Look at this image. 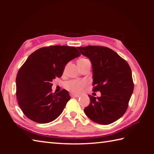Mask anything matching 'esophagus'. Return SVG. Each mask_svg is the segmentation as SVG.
<instances>
[{
	"mask_svg": "<svg viewBox=\"0 0 154 154\" xmlns=\"http://www.w3.org/2000/svg\"><path fill=\"white\" fill-rule=\"evenodd\" d=\"M70 96H71V97H80V95H79V94H74V93H72V92L70 93Z\"/></svg>",
	"mask_w": 154,
	"mask_h": 154,
	"instance_id": "1",
	"label": "esophagus"
}]
</instances>
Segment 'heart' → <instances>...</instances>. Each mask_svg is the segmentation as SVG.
<instances>
[{
    "label": "heart",
    "mask_w": 154,
    "mask_h": 154,
    "mask_svg": "<svg viewBox=\"0 0 154 154\" xmlns=\"http://www.w3.org/2000/svg\"><path fill=\"white\" fill-rule=\"evenodd\" d=\"M87 59L85 58H81L78 60V63H83L87 61ZM87 84L85 81H76V80H71L67 82L66 83V87L68 90L74 92H80L82 88L84 87Z\"/></svg>",
    "instance_id": "b5f03b06"
}]
</instances>
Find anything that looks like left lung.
Returning <instances> with one entry per match:
<instances>
[{"label": "left lung", "mask_w": 154, "mask_h": 154, "mask_svg": "<svg viewBox=\"0 0 154 154\" xmlns=\"http://www.w3.org/2000/svg\"><path fill=\"white\" fill-rule=\"evenodd\" d=\"M92 66V91L100 97L88 95L90 104L84 112L93 122L109 125L119 119L127 110L134 91L132 71L126 60L115 51L103 46L78 47Z\"/></svg>", "instance_id": "1"}]
</instances>
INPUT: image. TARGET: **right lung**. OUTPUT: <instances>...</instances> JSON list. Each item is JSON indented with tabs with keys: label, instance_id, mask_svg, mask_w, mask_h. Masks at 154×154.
Returning <instances> with one entry per match:
<instances>
[{
	"label": "right lung",
	"instance_id": "add662e5",
	"mask_svg": "<svg viewBox=\"0 0 154 154\" xmlns=\"http://www.w3.org/2000/svg\"><path fill=\"white\" fill-rule=\"evenodd\" d=\"M80 56L75 47L66 45L42 48L29 55L16 78L18 103L27 118L47 123L62 114L71 97L65 89L53 93L51 82L61 77L66 65Z\"/></svg>",
	"mask_w": 154,
	"mask_h": 154
}]
</instances>
